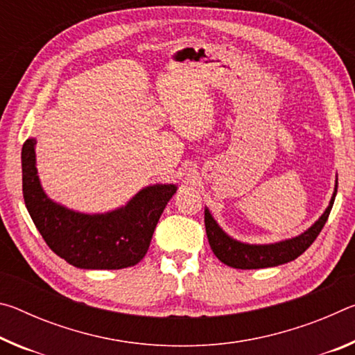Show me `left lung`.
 I'll return each mask as SVG.
<instances>
[{
    "instance_id": "1",
    "label": "left lung",
    "mask_w": 355,
    "mask_h": 355,
    "mask_svg": "<svg viewBox=\"0 0 355 355\" xmlns=\"http://www.w3.org/2000/svg\"><path fill=\"white\" fill-rule=\"evenodd\" d=\"M336 188H338V178L335 182V191L332 199H330L326 211L321 214L313 225L307 232L296 238L285 239V241L274 243V244H245L239 243L227 235L218 225V222L213 219L211 213L205 208V228L208 243L211 245L214 255L219 258L227 266L236 269H260V268H272L279 266L288 261L296 260L299 255H302L307 250L316 236L320 235L324 224L327 222L330 209L334 207V200L336 196Z\"/></svg>"
}]
</instances>
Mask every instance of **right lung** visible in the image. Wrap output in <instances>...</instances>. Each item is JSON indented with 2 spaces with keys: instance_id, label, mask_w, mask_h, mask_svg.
Here are the masks:
<instances>
[{
  "instance_id": "right-lung-1",
  "label": "right lung",
  "mask_w": 355,
  "mask_h": 355,
  "mask_svg": "<svg viewBox=\"0 0 355 355\" xmlns=\"http://www.w3.org/2000/svg\"><path fill=\"white\" fill-rule=\"evenodd\" d=\"M34 146L31 137L21 148L23 199L48 248L81 269H123L139 263L177 186H147L110 213H78L46 197L35 169Z\"/></svg>"
}]
</instances>
